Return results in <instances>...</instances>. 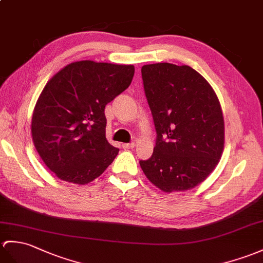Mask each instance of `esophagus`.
<instances>
[{
	"instance_id": "1",
	"label": "esophagus",
	"mask_w": 263,
	"mask_h": 263,
	"mask_svg": "<svg viewBox=\"0 0 263 263\" xmlns=\"http://www.w3.org/2000/svg\"><path fill=\"white\" fill-rule=\"evenodd\" d=\"M122 146H123L124 149H132V148H134V146H136V143H134V142H130V143H123V144H122Z\"/></svg>"
}]
</instances>
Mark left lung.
<instances>
[{
    "label": "left lung",
    "mask_w": 263,
    "mask_h": 263,
    "mask_svg": "<svg viewBox=\"0 0 263 263\" xmlns=\"http://www.w3.org/2000/svg\"><path fill=\"white\" fill-rule=\"evenodd\" d=\"M141 74L157 139L154 154L140 166L161 191H188L207 178L222 156L224 119L217 96L186 65H144Z\"/></svg>",
    "instance_id": "1"
}]
</instances>
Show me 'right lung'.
Segmentation results:
<instances>
[{
    "label": "right lung",
    "mask_w": 263,
    "mask_h": 263,
    "mask_svg": "<svg viewBox=\"0 0 263 263\" xmlns=\"http://www.w3.org/2000/svg\"><path fill=\"white\" fill-rule=\"evenodd\" d=\"M132 65L82 60L47 83L35 104L31 133L36 151L59 179L88 184L119 149L105 137V106L130 86Z\"/></svg>",
    "instance_id": "1"
}]
</instances>
